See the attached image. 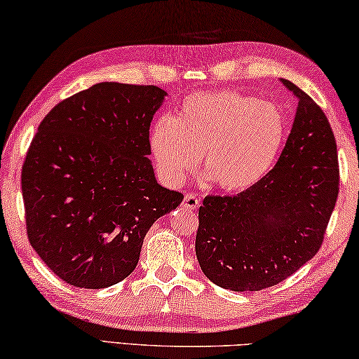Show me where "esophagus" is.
<instances>
[{"mask_svg":"<svg viewBox=\"0 0 359 359\" xmlns=\"http://www.w3.org/2000/svg\"><path fill=\"white\" fill-rule=\"evenodd\" d=\"M198 205H201V198L194 196V194H186V196H184V201H183V207L194 210V208H197Z\"/></svg>","mask_w":359,"mask_h":359,"instance_id":"esophagus-1","label":"esophagus"}]
</instances>
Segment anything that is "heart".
<instances>
[{"label":"heart","instance_id":"heart-1","mask_svg":"<svg viewBox=\"0 0 359 359\" xmlns=\"http://www.w3.org/2000/svg\"><path fill=\"white\" fill-rule=\"evenodd\" d=\"M286 121L272 103L237 90L196 92L178 116H163L151 132V151L162 178L180 186L202 165L224 191H245L269 173L283 146Z\"/></svg>","mask_w":359,"mask_h":359}]
</instances>
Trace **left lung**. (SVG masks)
<instances>
[{"instance_id":"8db88e82","label":"left lung","mask_w":359,"mask_h":359,"mask_svg":"<svg viewBox=\"0 0 359 359\" xmlns=\"http://www.w3.org/2000/svg\"><path fill=\"white\" fill-rule=\"evenodd\" d=\"M297 111L277 165L237 196H207L196 255L210 281L231 291L278 285L321 248L339 196L337 146L327 117L292 82Z\"/></svg>"}]
</instances>
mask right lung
<instances>
[{
	"mask_svg": "<svg viewBox=\"0 0 359 359\" xmlns=\"http://www.w3.org/2000/svg\"><path fill=\"white\" fill-rule=\"evenodd\" d=\"M165 90L100 82L49 111L22 167L27 235L65 283L108 287L130 275L151 226L183 202L157 184L149 126Z\"/></svg>",
	"mask_w": 359,
	"mask_h": 359,
	"instance_id": "right-lung-1",
	"label": "right lung"
}]
</instances>
